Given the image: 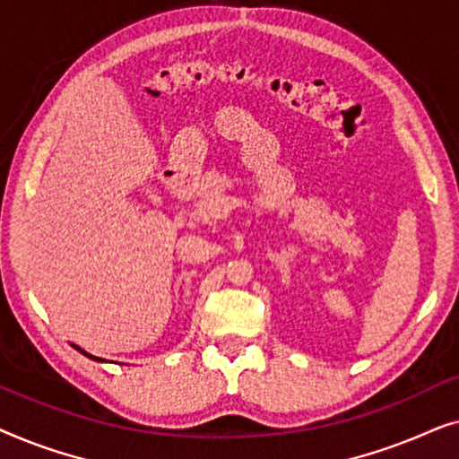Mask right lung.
<instances>
[{"instance_id":"obj_1","label":"right lung","mask_w":459,"mask_h":459,"mask_svg":"<svg viewBox=\"0 0 459 459\" xmlns=\"http://www.w3.org/2000/svg\"><path fill=\"white\" fill-rule=\"evenodd\" d=\"M73 347H74V349H77V351H79V353H83L85 357H90V359H93V361H106V359H100V357H93V355H90V353H87V351H83V349H79V347H77V344H73Z\"/></svg>"}]
</instances>
